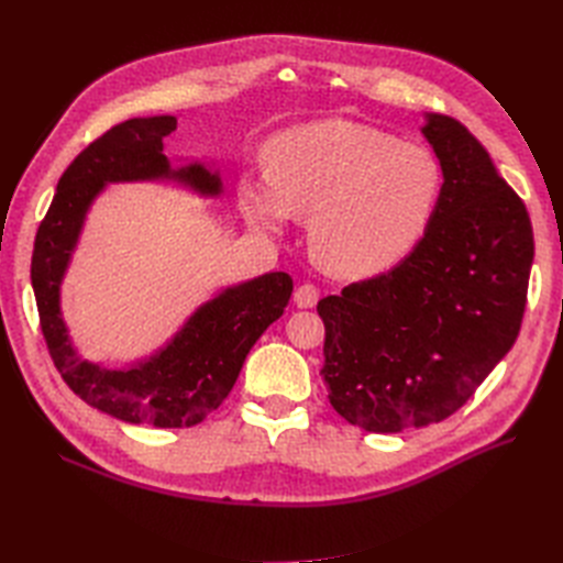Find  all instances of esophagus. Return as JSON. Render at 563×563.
<instances>
[{
  "label": "esophagus",
  "mask_w": 563,
  "mask_h": 563,
  "mask_svg": "<svg viewBox=\"0 0 563 563\" xmlns=\"http://www.w3.org/2000/svg\"><path fill=\"white\" fill-rule=\"evenodd\" d=\"M294 300H296L298 308H305V310H308V308H314L317 300H319V288H317V286H312V284H302V286H298V288H296Z\"/></svg>",
  "instance_id": "1"
}]
</instances>
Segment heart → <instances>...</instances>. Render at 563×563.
Wrapping results in <instances>:
<instances>
[{
	"label": "heart",
	"mask_w": 563,
	"mask_h": 563,
	"mask_svg": "<svg viewBox=\"0 0 563 563\" xmlns=\"http://www.w3.org/2000/svg\"><path fill=\"white\" fill-rule=\"evenodd\" d=\"M265 174L242 180L253 225L282 232L310 218L312 258L340 279H368L399 265L428 234L444 195L434 152L345 119H321L275 135Z\"/></svg>",
	"instance_id": "b5f03b06"
}]
</instances>
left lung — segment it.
<instances>
[{
  "label": "left lung",
  "instance_id": "obj_1",
  "mask_svg": "<svg viewBox=\"0 0 563 563\" xmlns=\"http://www.w3.org/2000/svg\"><path fill=\"white\" fill-rule=\"evenodd\" d=\"M444 168L428 234L387 275L319 300L329 401L366 432L424 428L463 406L512 350L533 265L523 201L453 117L420 126Z\"/></svg>",
  "mask_w": 563,
  "mask_h": 563
}]
</instances>
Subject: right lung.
Masks as SVG:
<instances>
[{
  "label": "right lung",
  "mask_w": 563,
  "mask_h": 563,
  "mask_svg": "<svg viewBox=\"0 0 563 563\" xmlns=\"http://www.w3.org/2000/svg\"><path fill=\"white\" fill-rule=\"evenodd\" d=\"M172 131V114L135 117L79 152L60 176L37 230L30 277L51 360L79 399L124 422L192 428L225 401L255 340L284 314L294 291L286 272L220 288L185 319L172 340L124 368L81 356L60 308V286L84 223L110 183L162 180L199 197L223 195L220 168L195 159L174 166L164 155V139Z\"/></svg>",
  "instance_id": "1"
}]
</instances>
